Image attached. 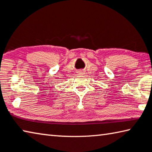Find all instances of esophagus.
Wrapping results in <instances>:
<instances>
[{
    "instance_id": "esophagus-1",
    "label": "esophagus",
    "mask_w": 152,
    "mask_h": 152,
    "mask_svg": "<svg viewBox=\"0 0 152 152\" xmlns=\"http://www.w3.org/2000/svg\"><path fill=\"white\" fill-rule=\"evenodd\" d=\"M84 73V72L82 71V70H80V71H78V74H82Z\"/></svg>"
}]
</instances>
